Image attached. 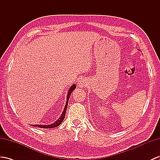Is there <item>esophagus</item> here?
Listing matches in <instances>:
<instances>
[{
    "label": "esophagus",
    "instance_id": "34e87169",
    "mask_svg": "<svg viewBox=\"0 0 160 160\" xmlns=\"http://www.w3.org/2000/svg\"><path fill=\"white\" fill-rule=\"evenodd\" d=\"M78 85L79 86L80 88H82V87H85V86H86V82L83 80H80L78 82Z\"/></svg>",
    "mask_w": 160,
    "mask_h": 160
}]
</instances>
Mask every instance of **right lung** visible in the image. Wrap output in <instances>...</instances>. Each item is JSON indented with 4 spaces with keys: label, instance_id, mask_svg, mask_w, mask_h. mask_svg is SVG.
<instances>
[{
    "label": "right lung",
    "instance_id": "1",
    "mask_svg": "<svg viewBox=\"0 0 160 160\" xmlns=\"http://www.w3.org/2000/svg\"><path fill=\"white\" fill-rule=\"evenodd\" d=\"M76 88V85L73 84L72 85L71 88H69V91H68V96H67V101H66V104H65V108H64V110L63 112L62 113V114H61V117L59 118L58 120H57L55 123H53V124H50V125H32L34 126H38V127H40V128H55V127H57L59 126L61 122H63V120H64V118H65V113H66V110H67V108H68V100L69 99V97H70L71 94L72 92V91H73Z\"/></svg>",
    "mask_w": 160,
    "mask_h": 160
}]
</instances>
